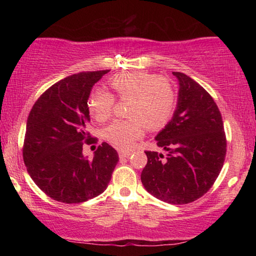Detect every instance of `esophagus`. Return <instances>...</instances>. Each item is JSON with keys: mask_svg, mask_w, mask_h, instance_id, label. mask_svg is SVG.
<instances>
[{"mask_svg": "<svg viewBox=\"0 0 256 256\" xmlns=\"http://www.w3.org/2000/svg\"><path fill=\"white\" fill-rule=\"evenodd\" d=\"M132 152H124V150H120V152H118V157H120V158H128Z\"/></svg>", "mask_w": 256, "mask_h": 256, "instance_id": "34e87169", "label": "esophagus"}]
</instances>
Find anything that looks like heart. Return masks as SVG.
<instances>
[{"label":"heart","instance_id":"b5f03b06","mask_svg":"<svg viewBox=\"0 0 256 256\" xmlns=\"http://www.w3.org/2000/svg\"><path fill=\"white\" fill-rule=\"evenodd\" d=\"M110 88L121 100H129L127 120H116L104 129V138L120 149H130L148 129H160L172 116L176 107V90L168 79L144 72H124L110 79ZM114 96L96 90L88 99V110L94 120L106 121L110 116Z\"/></svg>","mask_w":256,"mask_h":256}]
</instances>
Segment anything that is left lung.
<instances>
[{"instance_id": "8db88e82", "label": "left lung", "mask_w": 256, "mask_h": 256, "mask_svg": "<svg viewBox=\"0 0 256 256\" xmlns=\"http://www.w3.org/2000/svg\"><path fill=\"white\" fill-rule=\"evenodd\" d=\"M178 96L172 118L156 135L163 154L146 152L143 186L160 200L188 204L205 194L219 176L226 155L222 114L212 96L190 76L172 72Z\"/></svg>"}]
</instances>
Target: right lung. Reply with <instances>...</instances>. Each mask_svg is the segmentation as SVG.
Masks as SVG:
<instances>
[{"label": "right lung", "mask_w": 256, "mask_h": 256, "mask_svg": "<svg viewBox=\"0 0 256 256\" xmlns=\"http://www.w3.org/2000/svg\"><path fill=\"white\" fill-rule=\"evenodd\" d=\"M107 72H80L56 82L28 118L24 163L37 186L57 202L74 204L101 194L118 162L116 150L106 142L93 158L82 154L84 141L96 142L87 132V101L94 84Z\"/></svg>", "instance_id": "right-lung-1"}]
</instances>
